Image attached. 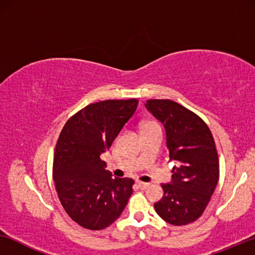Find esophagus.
I'll list each match as a JSON object with an SVG mask.
<instances>
[{"label": "esophagus", "mask_w": 255, "mask_h": 255, "mask_svg": "<svg viewBox=\"0 0 255 255\" xmlns=\"http://www.w3.org/2000/svg\"><path fill=\"white\" fill-rule=\"evenodd\" d=\"M137 186H138L139 188H140V189L144 190V189H146V188H148L149 186H151V184H149V183H145V182H140V181H138Z\"/></svg>", "instance_id": "esophagus-1"}]
</instances>
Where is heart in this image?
Returning a JSON list of instances; mask_svg holds the SVG:
<instances>
[{
	"label": "heart",
	"instance_id": "b5f03b06",
	"mask_svg": "<svg viewBox=\"0 0 255 255\" xmlns=\"http://www.w3.org/2000/svg\"><path fill=\"white\" fill-rule=\"evenodd\" d=\"M158 127V124L154 123V122H146V123H144V125H142V130H146V128H155Z\"/></svg>",
	"mask_w": 255,
	"mask_h": 255
}]
</instances>
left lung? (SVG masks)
I'll list each match as a JSON object with an SVG mask.
<instances>
[{"mask_svg":"<svg viewBox=\"0 0 255 255\" xmlns=\"http://www.w3.org/2000/svg\"><path fill=\"white\" fill-rule=\"evenodd\" d=\"M145 108L163 125L173 168L162 183L163 196L154 209L172 225H187L203 214L219 179L216 145L208 125L197 115L170 100H148Z\"/></svg>","mask_w":255,"mask_h":255,"instance_id":"obj_1","label":"left lung"}]
</instances>
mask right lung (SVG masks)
<instances>
[{
	"mask_svg": "<svg viewBox=\"0 0 255 255\" xmlns=\"http://www.w3.org/2000/svg\"><path fill=\"white\" fill-rule=\"evenodd\" d=\"M138 101L93 103L65 124L53 159V181L62 207L73 221L89 230L113 224L127 207L132 179L113 177L100 158L133 116Z\"/></svg>",
	"mask_w": 255,
	"mask_h": 255,
	"instance_id": "right-lung-1",
	"label": "right lung"
}]
</instances>
